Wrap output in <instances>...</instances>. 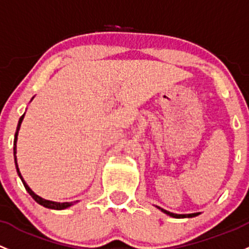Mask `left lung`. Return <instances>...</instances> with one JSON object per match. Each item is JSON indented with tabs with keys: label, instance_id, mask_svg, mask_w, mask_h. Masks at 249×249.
Returning a JSON list of instances; mask_svg holds the SVG:
<instances>
[{
	"label": "left lung",
	"instance_id": "1",
	"mask_svg": "<svg viewBox=\"0 0 249 249\" xmlns=\"http://www.w3.org/2000/svg\"><path fill=\"white\" fill-rule=\"evenodd\" d=\"M156 208L160 209V210L162 211V213H164L166 214H168V216L171 217H174V218H191V217H196L199 214V213H187V214H178V213H169V211L164 210V209L160 208V206H156Z\"/></svg>",
	"mask_w": 249,
	"mask_h": 249
}]
</instances>
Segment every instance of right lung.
Segmentation results:
<instances>
[{
	"label": "right lung",
	"instance_id": "add662e5",
	"mask_svg": "<svg viewBox=\"0 0 249 249\" xmlns=\"http://www.w3.org/2000/svg\"><path fill=\"white\" fill-rule=\"evenodd\" d=\"M23 117H25V114H22L21 118L19 119V124H18V127H17V132H15V138H14V161H15V166H17V172L18 174H19L21 181H22L23 186H25L26 191H27L28 193L31 195V197L35 199L36 203L40 204V205H43L44 208H48V209H53V210H63V209H67L69 208V206L74 205L75 203H77L78 200L76 201H70V203H57V201H52V200H46L44 199V198L39 197V196H36L35 192H33L32 190H31L30 187H28V185L26 184L25 180H23V178L21 177V173L19 171V167H18V162H17V141H18V133H19V130H20V126H21V123H22L23 120Z\"/></svg>",
	"mask_w": 249,
	"mask_h": 249
}]
</instances>
